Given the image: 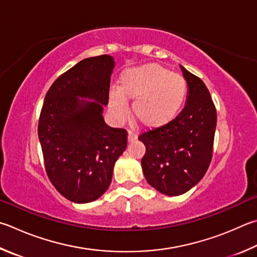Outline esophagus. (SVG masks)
Segmentation results:
<instances>
[{
	"label": "esophagus",
	"instance_id": "obj_1",
	"mask_svg": "<svg viewBox=\"0 0 257 257\" xmlns=\"http://www.w3.org/2000/svg\"><path fill=\"white\" fill-rule=\"evenodd\" d=\"M136 139H137V134L132 132V130H129V132H128V141L134 142V141H136Z\"/></svg>",
	"mask_w": 257,
	"mask_h": 257
}]
</instances>
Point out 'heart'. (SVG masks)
Here are the masks:
<instances>
[{"mask_svg": "<svg viewBox=\"0 0 257 257\" xmlns=\"http://www.w3.org/2000/svg\"><path fill=\"white\" fill-rule=\"evenodd\" d=\"M188 83L183 76L158 64L127 69L120 77L118 92H111L109 105L113 114L123 118L125 101H134L135 118L144 127L160 128L172 122L185 103Z\"/></svg>", "mask_w": 257, "mask_h": 257, "instance_id": "b5f03b06", "label": "heart"}]
</instances>
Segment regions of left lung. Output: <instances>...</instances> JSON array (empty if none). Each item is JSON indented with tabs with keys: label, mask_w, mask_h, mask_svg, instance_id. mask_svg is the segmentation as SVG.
I'll use <instances>...</instances> for the list:
<instances>
[{
	"label": "left lung",
	"mask_w": 257,
	"mask_h": 257,
	"mask_svg": "<svg viewBox=\"0 0 257 257\" xmlns=\"http://www.w3.org/2000/svg\"><path fill=\"white\" fill-rule=\"evenodd\" d=\"M189 86L188 102L180 114L160 128L139 135L146 153L144 175L161 193L188 192L206 174L212 160L217 110L206 84L182 67Z\"/></svg>",
	"instance_id": "8db88e82"
}]
</instances>
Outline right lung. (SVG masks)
Masks as SVG:
<instances>
[{
  "label": "right lung",
  "instance_id": "obj_1",
  "mask_svg": "<svg viewBox=\"0 0 257 257\" xmlns=\"http://www.w3.org/2000/svg\"><path fill=\"white\" fill-rule=\"evenodd\" d=\"M113 66L109 55L83 59L58 76L46 93L38 122L45 169L56 190L69 201L86 203L100 198L127 147V130L109 127L102 116ZM77 96L95 101H80Z\"/></svg>",
  "mask_w": 257,
  "mask_h": 257
}]
</instances>
